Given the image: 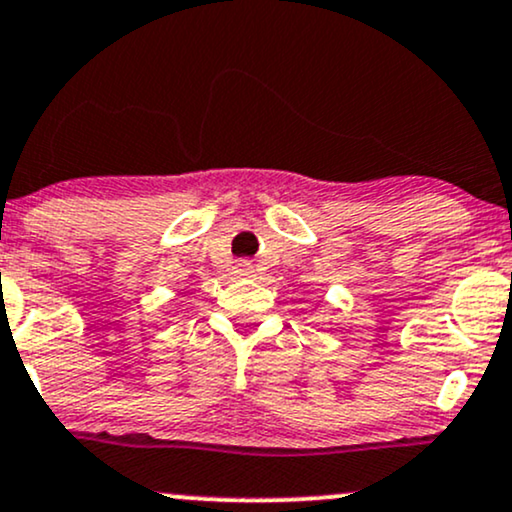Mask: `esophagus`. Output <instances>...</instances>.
Masks as SVG:
<instances>
[{
  "instance_id": "esophagus-1",
  "label": "esophagus",
  "mask_w": 512,
  "mask_h": 512,
  "mask_svg": "<svg viewBox=\"0 0 512 512\" xmlns=\"http://www.w3.org/2000/svg\"><path fill=\"white\" fill-rule=\"evenodd\" d=\"M233 272H236L238 276H252L255 269H252V262L240 260V262H236V267H233Z\"/></svg>"
}]
</instances>
